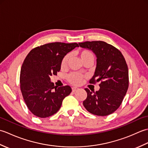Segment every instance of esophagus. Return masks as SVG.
Returning <instances> with one entry per match:
<instances>
[{
    "label": "esophagus",
    "mask_w": 148,
    "mask_h": 148,
    "mask_svg": "<svg viewBox=\"0 0 148 148\" xmlns=\"http://www.w3.org/2000/svg\"><path fill=\"white\" fill-rule=\"evenodd\" d=\"M78 90H79V88H77V87H72V92H76V91Z\"/></svg>",
    "instance_id": "1"
}]
</instances>
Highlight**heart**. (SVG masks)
I'll use <instances>...</instances> for the list:
<instances>
[{
    "label": "heart",
    "mask_w": 148,
    "mask_h": 148,
    "mask_svg": "<svg viewBox=\"0 0 148 148\" xmlns=\"http://www.w3.org/2000/svg\"><path fill=\"white\" fill-rule=\"evenodd\" d=\"M77 53L79 56L81 60L82 61L83 64L88 62L92 63L93 62L95 57H94L93 53L89 51V50H81V51H78ZM69 58H70V55L67 54L64 56V57L62 58L61 62L62 69H64L67 67ZM67 79L72 84H74V85H79L83 82V76L79 74L73 72V73H71L70 74L68 75L67 77Z\"/></svg>",
    "instance_id": "obj_1"
}]
</instances>
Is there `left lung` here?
Wrapping results in <instances>:
<instances>
[{
  "label": "left lung",
  "mask_w": 148,
  "mask_h": 148,
  "mask_svg": "<svg viewBox=\"0 0 148 148\" xmlns=\"http://www.w3.org/2000/svg\"><path fill=\"white\" fill-rule=\"evenodd\" d=\"M80 47L91 50L96 55L97 66L90 83L100 82L95 92L85 88L86 99L83 106L93 114L105 116L120 106L128 88V69L122 53L103 41L79 43Z\"/></svg>",
  "instance_id": "8db88e82"
}]
</instances>
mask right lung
<instances>
[{"instance_id": "add662e5", "label": "right lung", "mask_w": 148, "mask_h": 148, "mask_svg": "<svg viewBox=\"0 0 148 148\" xmlns=\"http://www.w3.org/2000/svg\"><path fill=\"white\" fill-rule=\"evenodd\" d=\"M77 43L52 42L32 49L25 59L20 72V88L28 108L39 118H47L58 111L63 100L72 92L69 86L57 88L51 81L52 75L60 71L64 56Z\"/></svg>"}]
</instances>
